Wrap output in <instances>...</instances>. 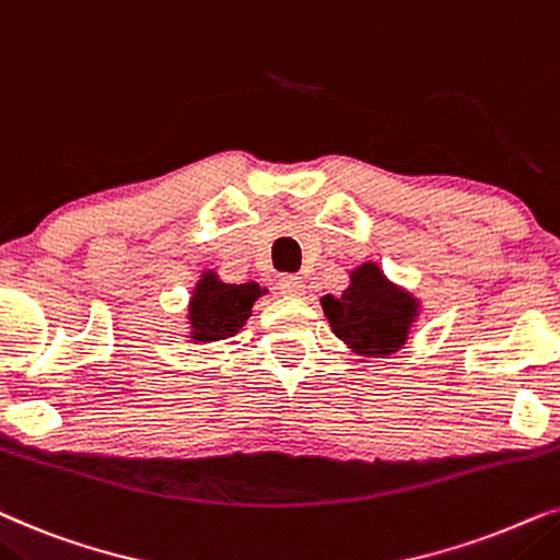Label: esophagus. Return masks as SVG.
I'll list each match as a JSON object with an SVG mask.
<instances>
[{"mask_svg":"<svg viewBox=\"0 0 560 560\" xmlns=\"http://www.w3.org/2000/svg\"><path fill=\"white\" fill-rule=\"evenodd\" d=\"M279 292L287 294V296H300V294H304V281H302V276H294V273L279 276Z\"/></svg>","mask_w":560,"mask_h":560,"instance_id":"1","label":"esophagus"}]
</instances>
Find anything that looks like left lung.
<instances>
[{"label":"left lung","instance_id":"8db88e82","mask_svg":"<svg viewBox=\"0 0 560 560\" xmlns=\"http://www.w3.org/2000/svg\"><path fill=\"white\" fill-rule=\"evenodd\" d=\"M332 332L361 355H389L405 346L417 302L386 281L376 264H363L350 273V287L340 296H323Z\"/></svg>","mask_w":560,"mask_h":560}]
</instances>
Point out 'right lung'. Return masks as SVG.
<instances>
[{
    "label": "right lung",
    "mask_w": 560,
    "mask_h": 560,
    "mask_svg": "<svg viewBox=\"0 0 560 560\" xmlns=\"http://www.w3.org/2000/svg\"><path fill=\"white\" fill-rule=\"evenodd\" d=\"M260 292L258 284H222L212 271H207L194 289L189 304L194 340H225L235 335L250 317V307Z\"/></svg>",
    "instance_id": "1"
}]
</instances>
